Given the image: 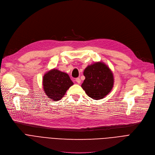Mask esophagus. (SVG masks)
<instances>
[{
    "label": "esophagus",
    "mask_w": 155,
    "mask_h": 155,
    "mask_svg": "<svg viewBox=\"0 0 155 155\" xmlns=\"http://www.w3.org/2000/svg\"><path fill=\"white\" fill-rule=\"evenodd\" d=\"M75 81H76V82H77V84H80V82H81V80H80V78H77L75 79Z\"/></svg>",
    "instance_id": "34e87169"
}]
</instances>
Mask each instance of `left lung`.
Returning a JSON list of instances; mask_svg holds the SVG:
<instances>
[{"label":"left lung","instance_id":"8db88e82","mask_svg":"<svg viewBox=\"0 0 155 155\" xmlns=\"http://www.w3.org/2000/svg\"><path fill=\"white\" fill-rule=\"evenodd\" d=\"M84 75L85 79L81 87L94 100L104 98L112 91L114 83L113 73L104 62L88 65L84 71Z\"/></svg>","mask_w":155,"mask_h":155}]
</instances>
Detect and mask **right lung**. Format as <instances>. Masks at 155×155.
I'll return each mask as SVG.
<instances>
[{"instance_id":"add662e5","label":"right lung","mask_w":155,"mask_h":155,"mask_svg":"<svg viewBox=\"0 0 155 155\" xmlns=\"http://www.w3.org/2000/svg\"><path fill=\"white\" fill-rule=\"evenodd\" d=\"M73 85L67 73L53 68L48 71L43 78V87L48 98L54 101L61 99L68 89Z\"/></svg>"}]
</instances>
